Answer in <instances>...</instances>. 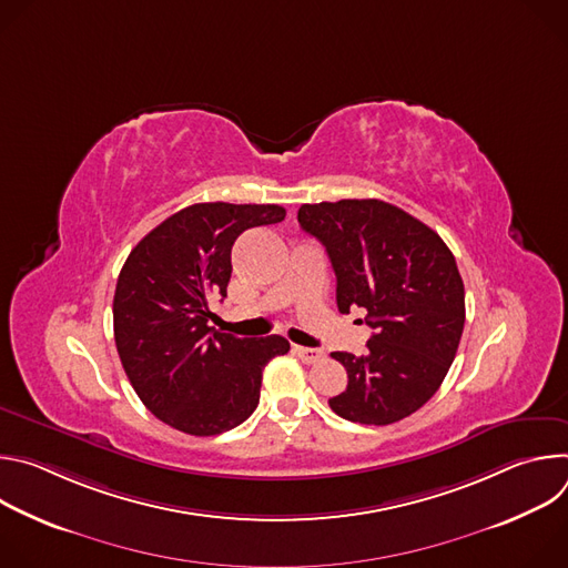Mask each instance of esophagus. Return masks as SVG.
Listing matches in <instances>:
<instances>
[{
    "mask_svg": "<svg viewBox=\"0 0 568 568\" xmlns=\"http://www.w3.org/2000/svg\"><path fill=\"white\" fill-rule=\"evenodd\" d=\"M294 351V355L303 362V364H314V362H318V359H323V353L321 351H316V348H305V346H294L292 348Z\"/></svg>",
    "mask_w": 568,
    "mask_h": 568,
    "instance_id": "1",
    "label": "esophagus"
}]
</instances>
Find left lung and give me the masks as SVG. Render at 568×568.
I'll return each mask as SVG.
<instances>
[{"instance_id":"obj_1","label":"left lung","mask_w":568,"mask_h":568,"mask_svg":"<svg viewBox=\"0 0 568 568\" xmlns=\"http://www.w3.org/2000/svg\"><path fill=\"white\" fill-rule=\"evenodd\" d=\"M298 224L328 252L337 305L366 310V353H333L348 373L328 399L344 420L390 425L418 412L443 384L465 326V287L443 237L388 202L303 204Z\"/></svg>"}]
</instances>
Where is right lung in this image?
<instances>
[{"label":"right lung","instance_id":"obj_1","mask_svg":"<svg viewBox=\"0 0 568 568\" xmlns=\"http://www.w3.org/2000/svg\"><path fill=\"white\" fill-rule=\"evenodd\" d=\"M281 220L278 204H193L130 252L114 292V342L132 388L161 423L215 436L258 407L263 368L290 342L217 333L209 303L226 296L235 237Z\"/></svg>","mask_w":568,"mask_h":568}]
</instances>
